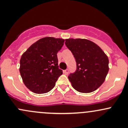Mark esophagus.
<instances>
[{"label": "esophagus", "mask_w": 128, "mask_h": 128, "mask_svg": "<svg viewBox=\"0 0 128 128\" xmlns=\"http://www.w3.org/2000/svg\"><path fill=\"white\" fill-rule=\"evenodd\" d=\"M68 72H69V70H68V69H66V70H64V74H66V75L68 74Z\"/></svg>", "instance_id": "34e87169"}]
</instances>
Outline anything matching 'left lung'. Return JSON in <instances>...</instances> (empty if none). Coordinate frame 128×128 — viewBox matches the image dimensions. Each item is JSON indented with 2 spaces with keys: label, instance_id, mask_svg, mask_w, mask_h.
<instances>
[{
  "label": "left lung",
  "instance_id": "1",
  "mask_svg": "<svg viewBox=\"0 0 128 128\" xmlns=\"http://www.w3.org/2000/svg\"><path fill=\"white\" fill-rule=\"evenodd\" d=\"M65 45L76 62V70L68 76L72 87L80 93H90L98 88L109 69L108 56L88 40L69 38L65 40Z\"/></svg>",
  "mask_w": 128,
  "mask_h": 128
}]
</instances>
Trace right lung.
Here are the masks:
<instances>
[{"label": "right lung", "mask_w": 128, "mask_h": 128, "mask_svg": "<svg viewBox=\"0 0 128 128\" xmlns=\"http://www.w3.org/2000/svg\"><path fill=\"white\" fill-rule=\"evenodd\" d=\"M64 40L45 37L31 45L22 55L20 72L25 86L37 94L48 93L63 73L59 69L57 54Z\"/></svg>", "instance_id": "right-lung-1"}]
</instances>
